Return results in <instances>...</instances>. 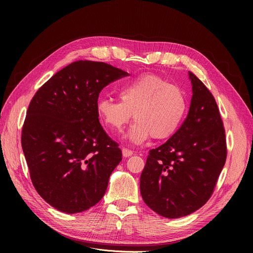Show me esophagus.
<instances>
[{
  "label": "esophagus",
  "instance_id": "1",
  "mask_svg": "<svg viewBox=\"0 0 253 253\" xmlns=\"http://www.w3.org/2000/svg\"><path fill=\"white\" fill-rule=\"evenodd\" d=\"M122 154H123V157L127 158V157H130V156L133 155V152L128 150V149H126V148H123V149H122Z\"/></svg>",
  "mask_w": 253,
  "mask_h": 253
}]
</instances>
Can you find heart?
Listing matches in <instances>:
<instances>
[{
    "label": "heart",
    "mask_w": 253,
    "mask_h": 253,
    "mask_svg": "<svg viewBox=\"0 0 253 253\" xmlns=\"http://www.w3.org/2000/svg\"><path fill=\"white\" fill-rule=\"evenodd\" d=\"M119 97L121 102L99 98L97 115L106 126L117 131L127 125L133 115L135 123L125 138L137 144L151 136L162 140L173 135L188 109L183 90L153 74L140 75L125 84L120 89Z\"/></svg>",
    "instance_id": "obj_1"
}]
</instances>
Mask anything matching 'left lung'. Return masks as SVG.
<instances>
[{
    "label": "left lung",
    "mask_w": 253,
    "mask_h": 253,
    "mask_svg": "<svg viewBox=\"0 0 253 253\" xmlns=\"http://www.w3.org/2000/svg\"><path fill=\"white\" fill-rule=\"evenodd\" d=\"M189 114L164 144L151 150L140 175L144 203L167 218L189 215L212 195L227 159L224 128L213 95L193 73Z\"/></svg>",
    "instance_id": "8db88e82"
}]
</instances>
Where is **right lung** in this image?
I'll return each instance as SVG.
<instances>
[{
  "mask_svg": "<svg viewBox=\"0 0 253 253\" xmlns=\"http://www.w3.org/2000/svg\"><path fill=\"white\" fill-rule=\"evenodd\" d=\"M128 73L98 61H75L33 97L21 132L32 182L44 200L73 214L103 197L122 152L102 129L100 91Z\"/></svg>",
  "mask_w": 253,
  "mask_h": 253,
  "instance_id": "1",
  "label": "right lung"
}]
</instances>
